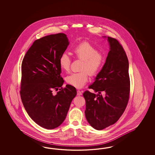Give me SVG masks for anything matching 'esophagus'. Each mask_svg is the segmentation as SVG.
Instances as JSON below:
<instances>
[{
  "label": "esophagus",
  "instance_id": "esophagus-1",
  "mask_svg": "<svg viewBox=\"0 0 155 155\" xmlns=\"http://www.w3.org/2000/svg\"><path fill=\"white\" fill-rule=\"evenodd\" d=\"M77 95H82V92L81 91H80V90H78L77 91Z\"/></svg>",
  "mask_w": 155,
  "mask_h": 155
}]
</instances>
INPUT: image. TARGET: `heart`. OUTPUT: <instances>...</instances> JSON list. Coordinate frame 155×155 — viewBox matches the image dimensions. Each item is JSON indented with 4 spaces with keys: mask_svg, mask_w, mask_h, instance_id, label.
Here are the masks:
<instances>
[{
    "mask_svg": "<svg viewBox=\"0 0 155 155\" xmlns=\"http://www.w3.org/2000/svg\"><path fill=\"white\" fill-rule=\"evenodd\" d=\"M73 53L78 59L83 60L81 67L82 71L66 76V81L74 87L81 88L87 82L90 74L95 76L100 71L104 64V56L95 46L88 41L78 44L74 48ZM59 65L63 70L69 71L71 59L68 54L64 53L60 56Z\"/></svg>",
    "mask_w": 155,
    "mask_h": 155,
    "instance_id": "heart-1",
    "label": "heart"
}]
</instances>
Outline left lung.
<instances>
[{
	"mask_svg": "<svg viewBox=\"0 0 155 155\" xmlns=\"http://www.w3.org/2000/svg\"><path fill=\"white\" fill-rule=\"evenodd\" d=\"M110 50L106 62L89 86L99 94L86 90V118L94 129L101 130L118 121L127 105L130 93L129 61L121 44L115 38L107 37ZM106 95L102 96L101 92Z\"/></svg>",
	"mask_w": 155,
	"mask_h": 155,
	"instance_id": "1",
	"label": "left lung"
}]
</instances>
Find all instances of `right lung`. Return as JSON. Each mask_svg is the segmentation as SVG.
<instances>
[{
  "instance_id": "right-lung-1",
  "label": "right lung",
  "mask_w": 155,
  "mask_h": 155,
  "mask_svg": "<svg viewBox=\"0 0 155 155\" xmlns=\"http://www.w3.org/2000/svg\"><path fill=\"white\" fill-rule=\"evenodd\" d=\"M69 43L64 33L44 36L34 41L21 63V101L30 118L45 129H55L63 123L76 95L73 86L62 87L60 75V57ZM58 89L54 95L53 91Z\"/></svg>"
}]
</instances>
